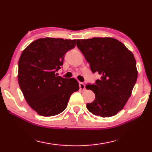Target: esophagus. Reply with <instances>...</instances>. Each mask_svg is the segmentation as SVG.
Listing matches in <instances>:
<instances>
[{
    "instance_id": "obj_1",
    "label": "esophagus",
    "mask_w": 152,
    "mask_h": 152,
    "mask_svg": "<svg viewBox=\"0 0 152 152\" xmlns=\"http://www.w3.org/2000/svg\"><path fill=\"white\" fill-rule=\"evenodd\" d=\"M79 86H80V88L81 90L85 89V84H84L83 82H79Z\"/></svg>"
}]
</instances>
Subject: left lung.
Masks as SVG:
<instances>
[{
	"label": "left lung",
	"mask_w": 152,
	"mask_h": 152,
	"mask_svg": "<svg viewBox=\"0 0 152 152\" xmlns=\"http://www.w3.org/2000/svg\"><path fill=\"white\" fill-rule=\"evenodd\" d=\"M76 45L92 72L101 75L94 84L86 86L95 94V100L87 103L86 108L97 116L117 115L127 103L137 81L134 56L123 43L111 37L77 39Z\"/></svg>",
	"instance_id": "obj_1"
}]
</instances>
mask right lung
<instances>
[{"label": "right lung", "instance_id": "1", "mask_svg": "<svg viewBox=\"0 0 152 152\" xmlns=\"http://www.w3.org/2000/svg\"><path fill=\"white\" fill-rule=\"evenodd\" d=\"M76 39L40 38L23 51L19 60L18 81L29 106L44 117L64 111L71 94L79 90L74 78H64L56 72L65 54L75 48Z\"/></svg>", "mask_w": 152, "mask_h": 152}]
</instances>
